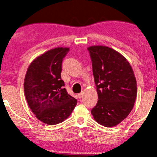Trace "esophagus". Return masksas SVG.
<instances>
[{"instance_id":"esophagus-1","label":"esophagus","mask_w":157,"mask_h":157,"mask_svg":"<svg viewBox=\"0 0 157 157\" xmlns=\"http://www.w3.org/2000/svg\"><path fill=\"white\" fill-rule=\"evenodd\" d=\"M83 92H81V93L78 94V98H81V97H83Z\"/></svg>"}]
</instances>
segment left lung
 I'll return each mask as SVG.
<instances>
[{
    "label": "left lung",
    "instance_id": "obj_1",
    "mask_svg": "<svg viewBox=\"0 0 157 157\" xmlns=\"http://www.w3.org/2000/svg\"><path fill=\"white\" fill-rule=\"evenodd\" d=\"M90 56L98 101L91 110L95 121L115 127L128 116L137 95L132 67L124 56L105 46L88 48Z\"/></svg>",
    "mask_w": 157,
    "mask_h": 157
}]
</instances>
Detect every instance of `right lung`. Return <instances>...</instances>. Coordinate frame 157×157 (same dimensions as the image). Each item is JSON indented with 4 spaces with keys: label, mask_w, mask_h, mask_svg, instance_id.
<instances>
[{
    "label": "right lung",
    "mask_w": 157,
    "mask_h": 157,
    "mask_svg": "<svg viewBox=\"0 0 157 157\" xmlns=\"http://www.w3.org/2000/svg\"><path fill=\"white\" fill-rule=\"evenodd\" d=\"M69 48L58 47L33 60L24 79L28 106L38 120L47 124L63 122L72 113L77 100L67 93L61 79L62 63Z\"/></svg>",
    "instance_id": "1"
}]
</instances>
